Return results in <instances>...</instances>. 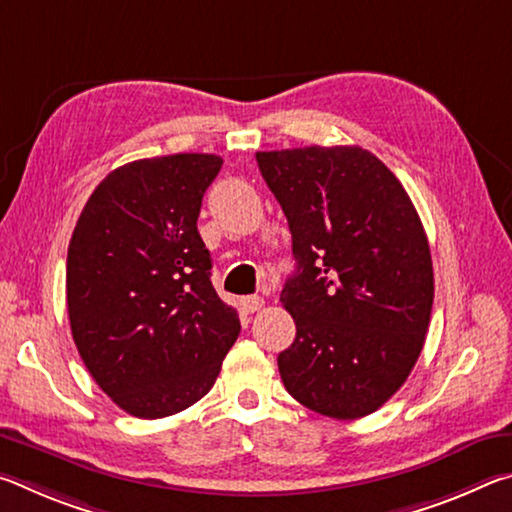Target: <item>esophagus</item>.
Segmentation results:
<instances>
[{
    "label": "esophagus",
    "mask_w": 512,
    "mask_h": 512,
    "mask_svg": "<svg viewBox=\"0 0 512 512\" xmlns=\"http://www.w3.org/2000/svg\"><path fill=\"white\" fill-rule=\"evenodd\" d=\"M241 307H244V311H248V314H255V311L264 307V298L246 296V298H241Z\"/></svg>",
    "instance_id": "34e87169"
}]
</instances>
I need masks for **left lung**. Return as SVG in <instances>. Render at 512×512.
Returning a JSON list of instances; mask_svg holds the SVG:
<instances>
[{
  "label": "left lung",
  "instance_id": "obj_1",
  "mask_svg": "<svg viewBox=\"0 0 512 512\" xmlns=\"http://www.w3.org/2000/svg\"><path fill=\"white\" fill-rule=\"evenodd\" d=\"M289 221L293 273L282 305L296 341L277 368L291 397L357 420L391 400L418 361L433 305L422 221L395 173L361 146L259 151Z\"/></svg>",
  "mask_w": 512,
  "mask_h": 512
}]
</instances>
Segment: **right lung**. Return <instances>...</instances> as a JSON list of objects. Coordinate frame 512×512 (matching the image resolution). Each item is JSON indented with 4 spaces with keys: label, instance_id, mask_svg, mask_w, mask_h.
<instances>
[{
    "label": "right lung",
    "instance_id": "obj_1",
    "mask_svg": "<svg viewBox=\"0 0 512 512\" xmlns=\"http://www.w3.org/2000/svg\"><path fill=\"white\" fill-rule=\"evenodd\" d=\"M221 164L212 153H176L110 171L69 241L74 343L101 391L135 418L201 400L239 336L196 228Z\"/></svg>",
    "mask_w": 512,
    "mask_h": 512
}]
</instances>
